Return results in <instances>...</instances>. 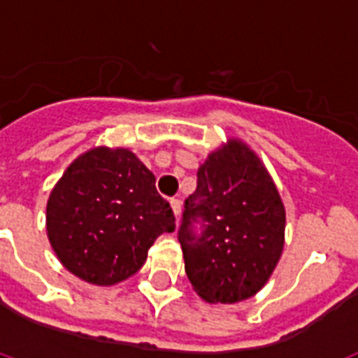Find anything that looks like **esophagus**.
Masks as SVG:
<instances>
[{
  "mask_svg": "<svg viewBox=\"0 0 358 358\" xmlns=\"http://www.w3.org/2000/svg\"><path fill=\"white\" fill-rule=\"evenodd\" d=\"M170 204H172V210H173V213H176V217H179V215H181V210H182V202L179 201V199H172V201H170Z\"/></svg>",
  "mask_w": 358,
  "mask_h": 358,
  "instance_id": "1",
  "label": "esophagus"
}]
</instances>
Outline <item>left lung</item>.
Masks as SVG:
<instances>
[{
  "label": "left lung",
  "instance_id": "1",
  "mask_svg": "<svg viewBox=\"0 0 358 358\" xmlns=\"http://www.w3.org/2000/svg\"><path fill=\"white\" fill-rule=\"evenodd\" d=\"M283 235L285 208L255 152L231 140L210 154L177 231L199 296L210 303L255 296L280 260Z\"/></svg>",
  "mask_w": 358,
  "mask_h": 358
}]
</instances>
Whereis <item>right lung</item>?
<instances>
[{"label": "right lung", "mask_w": 358, "mask_h": 358, "mask_svg": "<svg viewBox=\"0 0 358 358\" xmlns=\"http://www.w3.org/2000/svg\"><path fill=\"white\" fill-rule=\"evenodd\" d=\"M53 251L69 273L93 285L136 274L161 233L176 229L156 177L127 148L98 147L69 164L46 206Z\"/></svg>", "instance_id": "1"}]
</instances>
